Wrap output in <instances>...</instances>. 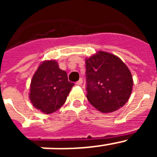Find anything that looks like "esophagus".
I'll return each instance as SVG.
<instances>
[{"label": "esophagus", "instance_id": "esophagus-1", "mask_svg": "<svg viewBox=\"0 0 157 157\" xmlns=\"http://www.w3.org/2000/svg\"><path fill=\"white\" fill-rule=\"evenodd\" d=\"M82 82H83L82 78H79V79H78V81L76 82V84H77L78 86H80V85H82Z\"/></svg>", "mask_w": 157, "mask_h": 157}]
</instances>
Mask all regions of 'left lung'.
Here are the masks:
<instances>
[{
  "mask_svg": "<svg viewBox=\"0 0 157 157\" xmlns=\"http://www.w3.org/2000/svg\"><path fill=\"white\" fill-rule=\"evenodd\" d=\"M86 98L103 113L114 112L127 103L133 79L125 63L115 55L99 51L86 59Z\"/></svg>",
  "mask_w": 157,
  "mask_h": 157,
  "instance_id": "left-lung-1",
  "label": "left lung"
}]
</instances>
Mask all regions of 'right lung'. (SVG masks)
Segmentation results:
<instances>
[{"mask_svg":"<svg viewBox=\"0 0 157 157\" xmlns=\"http://www.w3.org/2000/svg\"><path fill=\"white\" fill-rule=\"evenodd\" d=\"M74 85L68 81L66 71L59 69L56 61L43 62L32 78L30 101L34 108L50 114L65 103Z\"/></svg>","mask_w":157,"mask_h":157,"instance_id":"add662e5","label":"right lung"}]
</instances>
